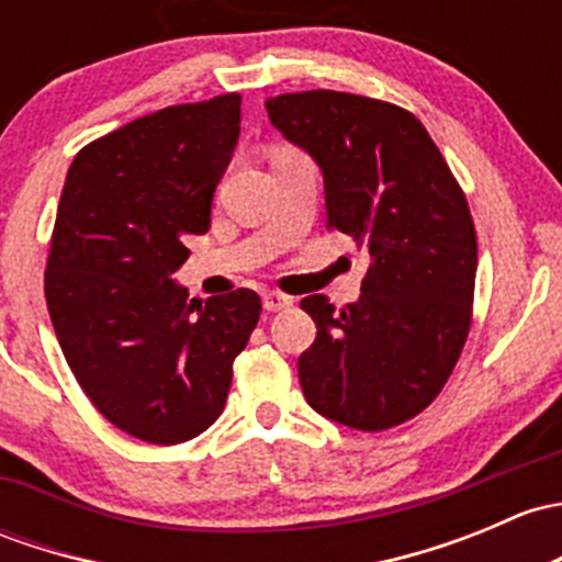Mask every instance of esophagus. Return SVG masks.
<instances>
[{"instance_id": "34e87169", "label": "esophagus", "mask_w": 562, "mask_h": 562, "mask_svg": "<svg viewBox=\"0 0 562 562\" xmlns=\"http://www.w3.org/2000/svg\"><path fill=\"white\" fill-rule=\"evenodd\" d=\"M263 306L269 312H280V310H288V306H293V299L285 296V293L269 291V293H263Z\"/></svg>"}]
</instances>
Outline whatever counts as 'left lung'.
<instances>
[{
	"instance_id": "8db88e82",
	"label": "left lung",
	"mask_w": 562,
	"mask_h": 562,
	"mask_svg": "<svg viewBox=\"0 0 562 562\" xmlns=\"http://www.w3.org/2000/svg\"><path fill=\"white\" fill-rule=\"evenodd\" d=\"M266 110L323 169L326 226L369 252L356 304L301 301L317 326L299 358L304 398L358 430L412 420L447 385L471 328L469 202L409 110L341 91L282 93Z\"/></svg>"
}]
</instances>
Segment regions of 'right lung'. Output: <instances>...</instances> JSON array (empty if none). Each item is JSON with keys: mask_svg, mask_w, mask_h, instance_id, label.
<instances>
[{"mask_svg": "<svg viewBox=\"0 0 562 562\" xmlns=\"http://www.w3.org/2000/svg\"><path fill=\"white\" fill-rule=\"evenodd\" d=\"M239 93L177 104L93 139L58 202L45 301L82 393L123 434L180 445L226 406L256 291L188 299L172 274L186 234L210 228L212 193L239 139Z\"/></svg>", "mask_w": 562, "mask_h": 562, "instance_id": "add662e5", "label": "right lung"}]
</instances>
